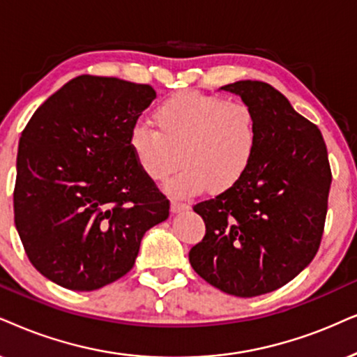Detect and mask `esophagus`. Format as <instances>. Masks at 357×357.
Returning a JSON list of instances; mask_svg holds the SVG:
<instances>
[{"mask_svg":"<svg viewBox=\"0 0 357 357\" xmlns=\"http://www.w3.org/2000/svg\"><path fill=\"white\" fill-rule=\"evenodd\" d=\"M189 209V204L183 201H178V199H173L171 201V211L173 212H183V211H188Z\"/></svg>","mask_w":357,"mask_h":357,"instance_id":"1","label":"esophagus"}]
</instances>
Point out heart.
Here are the masks:
<instances>
[{"label": "heart", "instance_id": "1", "mask_svg": "<svg viewBox=\"0 0 357 357\" xmlns=\"http://www.w3.org/2000/svg\"><path fill=\"white\" fill-rule=\"evenodd\" d=\"M155 126L137 123L130 150L139 169L163 181L179 163L184 168L166 184L174 194L222 191L249 171L259 146V116L250 105L227 97L183 90L153 112Z\"/></svg>", "mask_w": 357, "mask_h": 357}]
</instances>
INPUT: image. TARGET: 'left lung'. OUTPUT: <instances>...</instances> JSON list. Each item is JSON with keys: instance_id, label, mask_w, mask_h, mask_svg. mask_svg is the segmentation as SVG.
Wrapping results in <instances>:
<instances>
[{"instance_id": "obj_1", "label": "left lung", "mask_w": 357, "mask_h": 357, "mask_svg": "<svg viewBox=\"0 0 357 357\" xmlns=\"http://www.w3.org/2000/svg\"><path fill=\"white\" fill-rule=\"evenodd\" d=\"M220 89L255 110L259 146L241 181L194 204L206 234L189 250V261L212 287L250 298L287 285L314 259L331 168L318 126L277 89L259 80Z\"/></svg>"}]
</instances>
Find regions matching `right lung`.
<instances>
[{"mask_svg":"<svg viewBox=\"0 0 357 357\" xmlns=\"http://www.w3.org/2000/svg\"><path fill=\"white\" fill-rule=\"evenodd\" d=\"M156 97L148 84L79 75L22 130L13 192L16 231L40 275L92 291L133 268L169 201L139 169L130 132Z\"/></svg>","mask_w":357,"mask_h":357,"instance_id":"obj_1","label":"right lung"}]
</instances>
